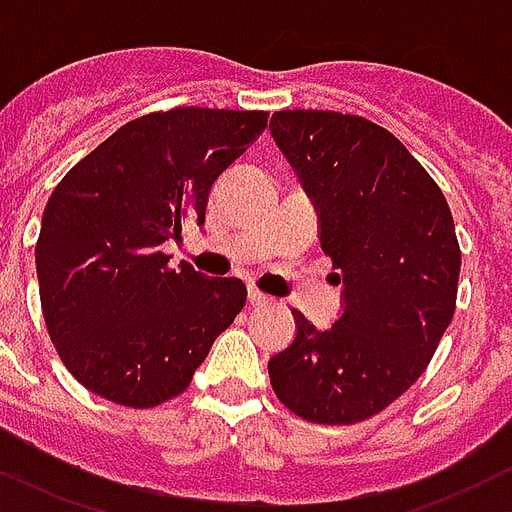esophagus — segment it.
Listing matches in <instances>:
<instances>
[{
	"mask_svg": "<svg viewBox=\"0 0 512 512\" xmlns=\"http://www.w3.org/2000/svg\"><path fill=\"white\" fill-rule=\"evenodd\" d=\"M271 298H268L266 293H260V290H255V287H249V304L252 306H266Z\"/></svg>",
	"mask_w": 512,
	"mask_h": 512,
	"instance_id": "1",
	"label": "esophagus"
}]
</instances>
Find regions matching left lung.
Masks as SVG:
<instances>
[{
  "mask_svg": "<svg viewBox=\"0 0 512 512\" xmlns=\"http://www.w3.org/2000/svg\"><path fill=\"white\" fill-rule=\"evenodd\" d=\"M271 135L317 208L344 309L325 331L293 312L295 339L268 361V377L298 418L358 423L426 372L453 320V214L404 143L363 116L276 111Z\"/></svg>",
  "mask_w": 512,
  "mask_h": 512,
  "instance_id": "8db88e82",
  "label": "left lung"
}]
</instances>
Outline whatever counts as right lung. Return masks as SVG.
Returning <instances> with one entry per match:
<instances>
[{
  "instance_id": "obj_1",
  "label": "right lung",
  "mask_w": 512,
  "mask_h": 512,
  "mask_svg": "<svg viewBox=\"0 0 512 512\" xmlns=\"http://www.w3.org/2000/svg\"><path fill=\"white\" fill-rule=\"evenodd\" d=\"M266 124V111L146 113L56 184L34 263L48 336L83 388L121 407H157L187 391L244 309L241 279L170 268L162 244L187 219L203 225L214 181Z\"/></svg>"
}]
</instances>
